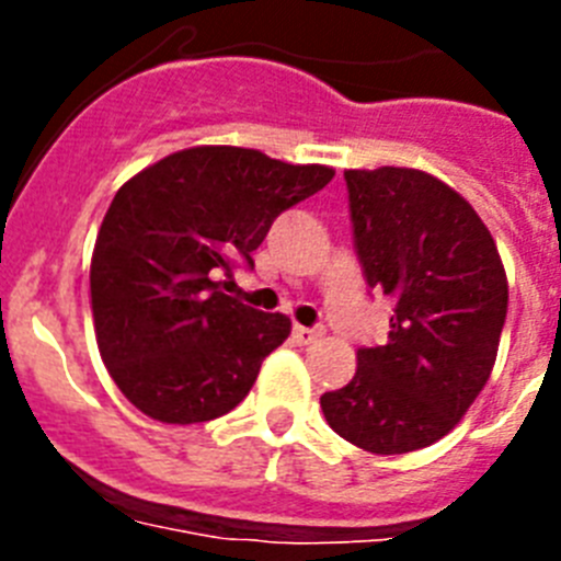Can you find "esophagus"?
Listing matches in <instances>:
<instances>
[{"mask_svg": "<svg viewBox=\"0 0 561 561\" xmlns=\"http://www.w3.org/2000/svg\"><path fill=\"white\" fill-rule=\"evenodd\" d=\"M291 336H295L297 345H311V342L320 340V331L306 329V325H295V329H291Z\"/></svg>", "mask_w": 561, "mask_h": 561, "instance_id": "obj_1", "label": "esophagus"}]
</instances>
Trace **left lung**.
Here are the masks:
<instances>
[{
	"label": "left lung",
	"instance_id": "obj_1",
	"mask_svg": "<svg viewBox=\"0 0 561 561\" xmlns=\"http://www.w3.org/2000/svg\"><path fill=\"white\" fill-rule=\"evenodd\" d=\"M354 247L370 289L396 304L385 345L356 351L354 379L320 396L336 435L374 455L424 449L489 381L508 280L489 227L433 173L345 171Z\"/></svg>",
	"mask_w": 561,
	"mask_h": 561
}]
</instances>
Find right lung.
Here are the masks:
<instances>
[{"instance_id": "right-lung-1", "label": "right lung", "mask_w": 561, "mask_h": 561, "mask_svg": "<svg viewBox=\"0 0 561 561\" xmlns=\"http://www.w3.org/2000/svg\"><path fill=\"white\" fill-rule=\"evenodd\" d=\"M331 176L255 148L196 146L114 193L89 270L92 320L103 365L140 413L199 424L244 401L291 320L225 295L219 277L252 266L272 221Z\"/></svg>"}]
</instances>
